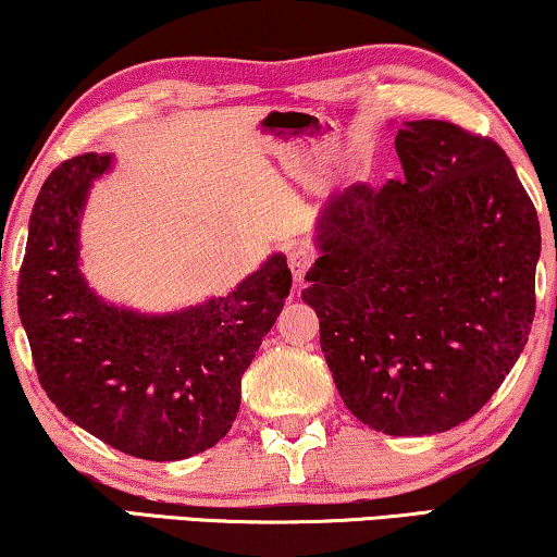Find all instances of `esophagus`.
Listing matches in <instances>:
<instances>
[{"label":"esophagus","instance_id":"1","mask_svg":"<svg viewBox=\"0 0 557 557\" xmlns=\"http://www.w3.org/2000/svg\"><path fill=\"white\" fill-rule=\"evenodd\" d=\"M313 259H317V253H313V248H309L306 244L292 248V253H288V265H292V273H294V278L298 281V284H301L306 271H309L313 265Z\"/></svg>","mask_w":557,"mask_h":557}]
</instances>
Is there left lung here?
I'll return each mask as SVG.
<instances>
[{
    "mask_svg": "<svg viewBox=\"0 0 557 557\" xmlns=\"http://www.w3.org/2000/svg\"><path fill=\"white\" fill-rule=\"evenodd\" d=\"M394 148L401 178L321 211L301 298L349 412L422 437L478 414L525 349L540 223L495 140L414 120Z\"/></svg>",
    "mask_w": 557,
    "mask_h": 557,
    "instance_id": "8db88e82",
    "label": "left lung"
}]
</instances>
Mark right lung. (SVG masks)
<instances>
[{"instance_id":"1","label":"right lung","mask_w":557,"mask_h":557,"mask_svg":"<svg viewBox=\"0 0 557 557\" xmlns=\"http://www.w3.org/2000/svg\"><path fill=\"white\" fill-rule=\"evenodd\" d=\"M112 156L54 168L32 208L20 269V319L39 384L64 417L120 453L173 462L225 437L240 376L292 288L273 253L228 296L173 313L117 309L79 273V219Z\"/></svg>"}]
</instances>
